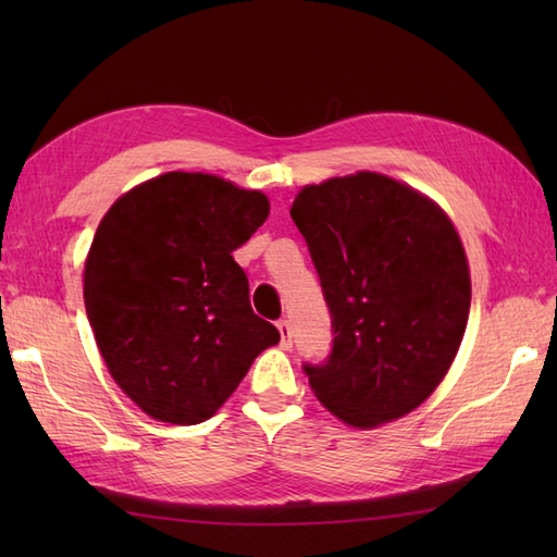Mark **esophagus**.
Masks as SVG:
<instances>
[{
    "mask_svg": "<svg viewBox=\"0 0 557 557\" xmlns=\"http://www.w3.org/2000/svg\"><path fill=\"white\" fill-rule=\"evenodd\" d=\"M277 330H280V345L285 349H292V325L287 321H280Z\"/></svg>",
    "mask_w": 557,
    "mask_h": 557,
    "instance_id": "1",
    "label": "esophagus"
}]
</instances>
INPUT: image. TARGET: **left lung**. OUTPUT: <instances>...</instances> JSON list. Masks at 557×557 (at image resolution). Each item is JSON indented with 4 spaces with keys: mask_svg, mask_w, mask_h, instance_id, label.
Instances as JSON below:
<instances>
[{
    "mask_svg": "<svg viewBox=\"0 0 557 557\" xmlns=\"http://www.w3.org/2000/svg\"><path fill=\"white\" fill-rule=\"evenodd\" d=\"M333 315V354L306 366L315 399L359 431L407 417L443 383L467 330L469 260L433 198L381 172L294 196Z\"/></svg>",
    "mask_w": 557,
    "mask_h": 557,
    "instance_id": "1",
    "label": "left lung"
}]
</instances>
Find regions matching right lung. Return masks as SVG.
<instances>
[{"label":"right lung","mask_w":557,"mask_h":557,"mask_svg":"<svg viewBox=\"0 0 557 557\" xmlns=\"http://www.w3.org/2000/svg\"><path fill=\"white\" fill-rule=\"evenodd\" d=\"M270 212L256 188L218 174L164 172L104 212L83 268L100 357L150 419L215 417L280 333L251 311L232 251Z\"/></svg>","instance_id":"obj_1"}]
</instances>
